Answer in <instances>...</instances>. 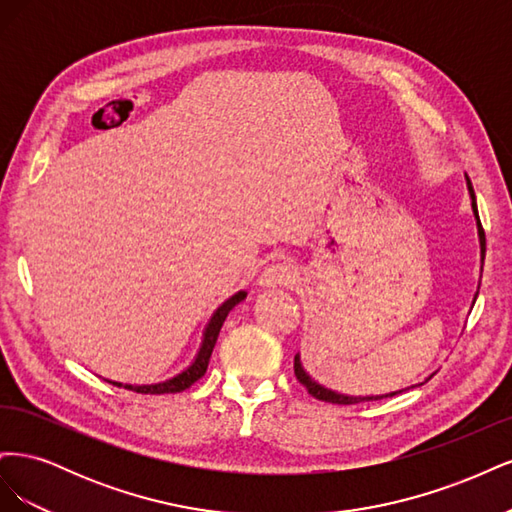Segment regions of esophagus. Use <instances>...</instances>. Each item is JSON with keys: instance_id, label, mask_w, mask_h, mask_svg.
Returning <instances> with one entry per match:
<instances>
[{"instance_id": "1", "label": "esophagus", "mask_w": 512, "mask_h": 512, "mask_svg": "<svg viewBox=\"0 0 512 512\" xmlns=\"http://www.w3.org/2000/svg\"><path fill=\"white\" fill-rule=\"evenodd\" d=\"M294 269L286 262H275V265L267 267L258 277L260 288H277V286H290L294 282Z\"/></svg>"}]
</instances>
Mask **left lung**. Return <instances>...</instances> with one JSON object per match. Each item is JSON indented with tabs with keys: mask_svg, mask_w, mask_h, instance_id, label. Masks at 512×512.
Segmentation results:
<instances>
[{
	"mask_svg": "<svg viewBox=\"0 0 512 512\" xmlns=\"http://www.w3.org/2000/svg\"><path fill=\"white\" fill-rule=\"evenodd\" d=\"M466 183H468V192H470V200H472V211H474V218H476V226H478V241H480V262L485 260V230L483 226H480V218H478V207H476V194H474V188H472V181L470 177L466 175ZM480 286V284H478ZM478 297V292L474 294V301ZM294 376H297V380L305 386L307 393L320 399V401H329V404H339V406H354V404H363V401H378V399H384V397H395L399 393L404 391H410L414 389V386H421L423 382L418 384H412L408 386V389H399V391H391V393H384V395H346V393H337L333 389H327V386H322L320 382H316L312 376L307 374L303 363H301V354L294 356ZM433 376V374H431ZM429 376V378H431ZM427 378V380H429ZM425 380V382H427Z\"/></svg>",
	"mask_w": 512,
	"mask_h": 512,
	"instance_id": "obj_1",
	"label": "left lung"
}]
</instances>
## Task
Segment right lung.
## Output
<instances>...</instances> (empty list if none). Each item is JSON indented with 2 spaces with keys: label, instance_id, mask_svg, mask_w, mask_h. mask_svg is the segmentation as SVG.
Listing matches in <instances>:
<instances>
[{
  "label": "right lung",
  "instance_id": "right-lung-1",
  "mask_svg": "<svg viewBox=\"0 0 512 512\" xmlns=\"http://www.w3.org/2000/svg\"><path fill=\"white\" fill-rule=\"evenodd\" d=\"M247 297L245 290H239L237 294H232L230 299H226L215 312L211 314L207 327L203 331V342H200V348L194 356V361L185 367L183 371H179L177 376L162 380V382H153V384H123V382H115V380H106L115 386H123V389L128 391H136V393H143V395H164V393H181L185 389H190V386L205 376L209 359H211V352L215 348V342H218V335L222 331V324L228 316V312L235 305H239L243 299Z\"/></svg>",
  "mask_w": 512,
  "mask_h": 512
}]
</instances>
